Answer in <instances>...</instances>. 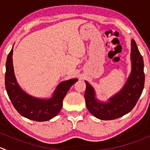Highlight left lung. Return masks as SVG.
Instances as JSON below:
<instances>
[{"instance_id": "8db88e82", "label": "left lung", "mask_w": 150, "mask_h": 150, "mask_svg": "<svg viewBox=\"0 0 150 150\" xmlns=\"http://www.w3.org/2000/svg\"><path fill=\"white\" fill-rule=\"evenodd\" d=\"M131 73L124 86L117 94L104 103L97 100L93 87L85 81L86 105L93 116L101 120L118 119L131 111L139 100L144 86V61L135 40H131Z\"/></svg>"}]
</instances>
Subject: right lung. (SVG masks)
I'll list each match as a JSON object with an SVG mask.
<instances>
[{
	"mask_svg": "<svg viewBox=\"0 0 150 150\" xmlns=\"http://www.w3.org/2000/svg\"><path fill=\"white\" fill-rule=\"evenodd\" d=\"M12 54L13 47L7 56L5 74L6 89L11 103L20 115L29 120L37 122L51 120L59 113L68 90L78 79L60 83L51 98L45 100L33 97L25 92L17 83L13 68Z\"/></svg>",
	"mask_w": 150,
	"mask_h": 150,
	"instance_id": "add662e5",
	"label": "right lung"
}]
</instances>
